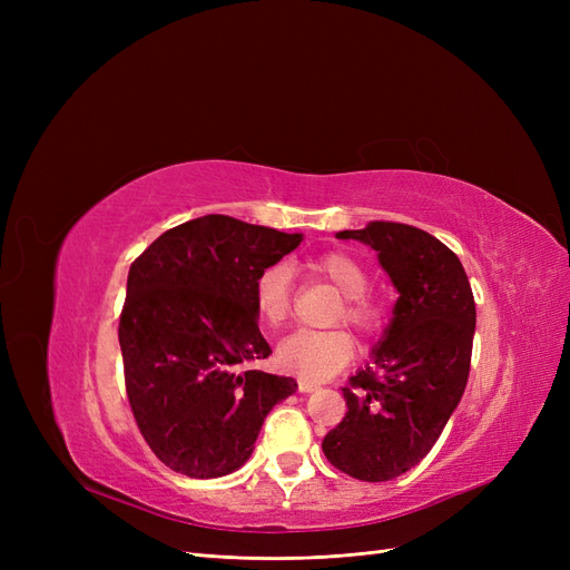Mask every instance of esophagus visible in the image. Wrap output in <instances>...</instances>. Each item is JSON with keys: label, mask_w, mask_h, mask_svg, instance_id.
Masks as SVG:
<instances>
[{"label": "esophagus", "mask_w": 570, "mask_h": 570, "mask_svg": "<svg viewBox=\"0 0 570 570\" xmlns=\"http://www.w3.org/2000/svg\"><path fill=\"white\" fill-rule=\"evenodd\" d=\"M297 387H299V392H314L318 385L314 381H299Z\"/></svg>", "instance_id": "obj_1"}]
</instances>
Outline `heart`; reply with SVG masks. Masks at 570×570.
I'll return each instance as SVG.
<instances>
[{"label":"heart","mask_w":570,"mask_h":570,"mask_svg":"<svg viewBox=\"0 0 570 570\" xmlns=\"http://www.w3.org/2000/svg\"><path fill=\"white\" fill-rule=\"evenodd\" d=\"M306 271L331 283L342 302L337 304L333 321L347 323L358 335H375L381 331L387 312L385 304L373 297L368 289V266L352 252L333 249L323 252L304 264ZM254 312L264 325L281 327L292 314V275L285 264H271L254 281ZM354 356V340L347 331H297L287 335L275 361L278 366L304 381H325L335 375Z\"/></svg>","instance_id":"heart-1"}]
</instances>
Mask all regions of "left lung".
Segmentation results:
<instances>
[{"instance_id":"8db88e82","label":"left lung","mask_w":570,"mask_h":570,"mask_svg":"<svg viewBox=\"0 0 570 570\" xmlns=\"http://www.w3.org/2000/svg\"><path fill=\"white\" fill-rule=\"evenodd\" d=\"M377 252L400 299L373 364L342 387L347 413L323 454L356 480L383 482L413 469L438 442L469 383L475 299L459 256L406 223L342 230Z\"/></svg>"}]
</instances>
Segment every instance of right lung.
<instances>
[{"mask_svg": "<svg viewBox=\"0 0 570 570\" xmlns=\"http://www.w3.org/2000/svg\"><path fill=\"white\" fill-rule=\"evenodd\" d=\"M302 243L209 214L166 230L135 258L118 323L137 428L170 471L218 478L243 465L292 377L254 368L271 354L258 333L254 281Z\"/></svg>", "mask_w": 570, "mask_h": 570, "instance_id": "obj_1", "label": "right lung"}]
</instances>
